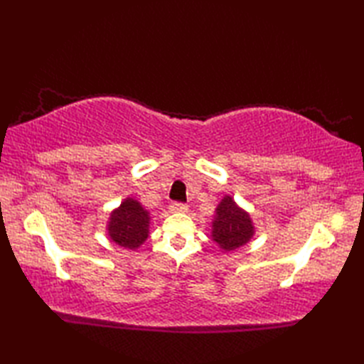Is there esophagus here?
Segmentation results:
<instances>
[{"mask_svg": "<svg viewBox=\"0 0 364 364\" xmlns=\"http://www.w3.org/2000/svg\"><path fill=\"white\" fill-rule=\"evenodd\" d=\"M188 208L189 206L186 203H181V202L170 203V211H173V213H186Z\"/></svg>", "mask_w": 364, "mask_h": 364, "instance_id": "esophagus-1", "label": "esophagus"}]
</instances>
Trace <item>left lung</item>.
<instances>
[{"mask_svg":"<svg viewBox=\"0 0 364 364\" xmlns=\"http://www.w3.org/2000/svg\"><path fill=\"white\" fill-rule=\"evenodd\" d=\"M255 233L250 215L241 210L231 197H223L215 208L213 220V239L222 250L230 252L247 244Z\"/></svg>","mask_w":364,"mask_h":364,"instance_id":"8db88e82","label":"left lung"}]
</instances>
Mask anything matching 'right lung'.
Segmentation results:
<instances>
[{"instance_id":"add662e5","label":"right lung","mask_w":364,"mask_h":364,"mask_svg":"<svg viewBox=\"0 0 364 364\" xmlns=\"http://www.w3.org/2000/svg\"><path fill=\"white\" fill-rule=\"evenodd\" d=\"M149 211H145L137 200L127 198L111 213L107 233L115 244L134 250L149 237Z\"/></svg>"}]
</instances>
